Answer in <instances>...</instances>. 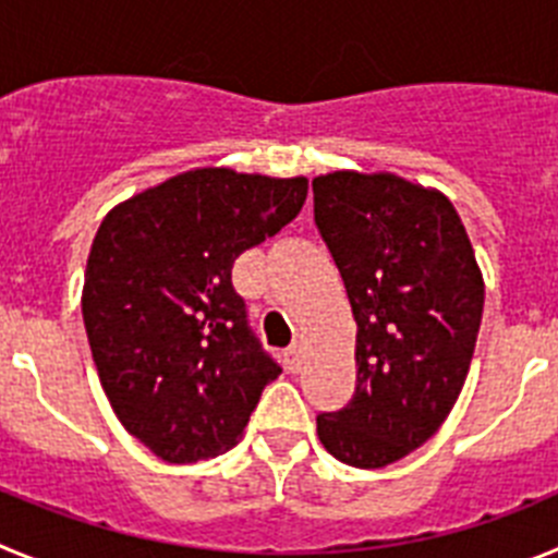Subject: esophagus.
<instances>
[{"label": "esophagus", "instance_id": "esophagus-1", "mask_svg": "<svg viewBox=\"0 0 558 558\" xmlns=\"http://www.w3.org/2000/svg\"><path fill=\"white\" fill-rule=\"evenodd\" d=\"M284 368H288V372H293V374L302 368V349H299V347L284 349Z\"/></svg>", "mask_w": 558, "mask_h": 558}]
</instances>
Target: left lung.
<instances>
[{
  "label": "left lung",
  "mask_w": 558,
  "mask_h": 558,
  "mask_svg": "<svg viewBox=\"0 0 558 558\" xmlns=\"http://www.w3.org/2000/svg\"><path fill=\"white\" fill-rule=\"evenodd\" d=\"M315 226L357 322V386L318 416L329 456L379 470L422 447L456 405L483 315V276L456 206L393 172L313 179Z\"/></svg>",
  "instance_id": "obj_1"
}]
</instances>
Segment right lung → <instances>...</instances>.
I'll list each match as a JSON object with an SVG mask.
<instances>
[{"mask_svg": "<svg viewBox=\"0 0 558 558\" xmlns=\"http://www.w3.org/2000/svg\"><path fill=\"white\" fill-rule=\"evenodd\" d=\"M304 198V175L198 167L102 218L81 299L88 347L122 427L161 461L231 450L282 374L248 329L231 265Z\"/></svg>", "mask_w": 558, "mask_h": 558, "instance_id": "right-lung-1", "label": "right lung"}]
</instances>
